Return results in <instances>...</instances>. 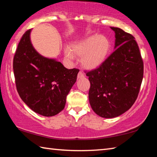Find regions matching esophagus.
<instances>
[{
    "instance_id": "1",
    "label": "esophagus",
    "mask_w": 157,
    "mask_h": 157,
    "mask_svg": "<svg viewBox=\"0 0 157 157\" xmlns=\"http://www.w3.org/2000/svg\"><path fill=\"white\" fill-rule=\"evenodd\" d=\"M84 74L82 72V71H79V72L78 73V79H80V78H84Z\"/></svg>"
}]
</instances>
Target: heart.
Wrapping results in <instances>:
<instances>
[{"label":"heart","instance_id":"heart-1","mask_svg":"<svg viewBox=\"0 0 157 157\" xmlns=\"http://www.w3.org/2000/svg\"><path fill=\"white\" fill-rule=\"evenodd\" d=\"M111 50L110 41L103 35H94L73 45L71 50H65L66 57L72 59L74 55L83 56L82 66L90 70L97 68L105 62Z\"/></svg>","mask_w":157,"mask_h":157}]
</instances>
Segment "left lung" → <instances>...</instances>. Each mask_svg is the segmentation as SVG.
<instances>
[{
  "instance_id": "1",
  "label": "left lung",
  "mask_w": 157,
  "mask_h": 157,
  "mask_svg": "<svg viewBox=\"0 0 157 157\" xmlns=\"http://www.w3.org/2000/svg\"><path fill=\"white\" fill-rule=\"evenodd\" d=\"M116 50L99 67L86 71L91 84L89 100L92 109L102 118L119 116L136 101L143 78V62L135 38L118 28Z\"/></svg>"
}]
</instances>
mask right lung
<instances>
[{
    "instance_id": "obj_1",
    "label": "right lung",
    "mask_w": 157,
    "mask_h": 157,
    "mask_svg": "<svg viewBox=\"0 0 157 157\" xmlns=\"http://www.w3.org/2000/svg\"><path fill=\"white\" fill-rule=\"evenodd\" d=\"M25 32L16 50L13 69L18 95L36 113L53 116L62 111L75 83L79 69H68L55 59L39 54Z\"/></svg>"
}]
</instances>
